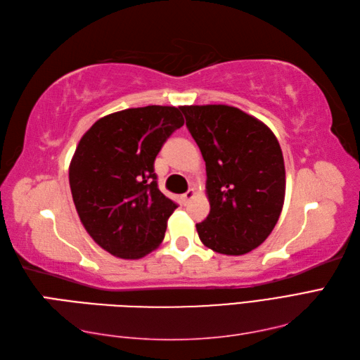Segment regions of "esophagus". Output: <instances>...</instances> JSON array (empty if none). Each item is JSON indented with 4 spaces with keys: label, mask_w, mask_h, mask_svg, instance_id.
<instances>
[{
    "label": "esophagus",
    "mask_w": 360,
    "mask_h": 360,
    "mask_svg": "<svg viewBox=\"0 0 360 360\" xmlns=\"http://www.w3.org/2000/svg\"><path fill=\"white\" fill-rule=\"evenodd\" d=\"M194 195H195V191L191 188V189H188V191L185 192V194L181 195V198H183V201H185V203H188V201H189L191 198H194Z\"/></svg>",
    "instance_id": "1"
}]
</instances>
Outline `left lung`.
I'll return each instance as SVG.
<instances>
[{"label": "left lung", "instance_id": "1", "mask_svg": "<svg viewBox=\"0 0 360 360\" xmlns=\"http://www.w3.org/2000/svg\"><path fill=\"white\" fill-rule=\"evenodd\" d=\"M180 110L206 162L210 212L195 224L200 240L223 255H244L264 243L281 215V146L267 125L229 105Z\"/></svg>", "mask_w": 360, "mask_h": 360}]
</instances>
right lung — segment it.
Masks as SVG:
<instances>
[{
  "instance_id": "add662e5",
  "label": "right lung",
  "mask_w": 360,
  "mask_h": 360,
  "mask_svg": "<svg viewBox=\"0 0 360 360\" xmlns=\"http://www.w3.org/2000/svg\"><path fill=\"white\" fill-rule=\"evenodd\" d=\"M183 124L180 108L148 105L108 114L79 140L70 189L85 231L111 255L139 259L163 241L177 205L157 186L154 160Z\"/></svg>"
}]
</instances>
